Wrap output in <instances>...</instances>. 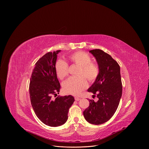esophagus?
Instances as JSON below:
<instances>
[{
  "mask_svg": "<svg viewBox=\"0 0 149 149\" xmlns=\"http://www.w3.org/2000/svg\"><path fill=\"white\" fill-rule=\"evenodd\" d=\"M81 100V98H78V97H75V101H79Z\"/></svg>",
  "mask_w": 149,
  "mask_h": 149,
  "instance_id": "obj_1",
  "label": "esophagus"
}]
</instances>
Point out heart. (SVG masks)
Listing matches in <instances>:
<instances>
[{"instance_id": "obj_1", "label": "heart", "mask_w": 149, "mask_h": 149, "mask_svg": "<svg viewBox=\"0 0 149 149\" xmlns=\"http://www.w3.org/2000/svg\"><path fill=\"white\" fill-rule=\"evenodd\" d=\"M68 60L72 63L79 67L77 77H71L63 83V90L65 92L74 95H78L87 86L85 78L90 81H94L98 77L100 72L98 66L91 62L90 56L87 53L78 51L68 57ZM55 70L58 77L62 79L68 75V64L62 60H58L55 64ZM83 76L82 77V76Z\"/></svg>"}]
</instances>
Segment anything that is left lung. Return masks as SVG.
<instances>
[{
  "label": "left lung",
  "mask_w": 149,
  "mask_h": 149,
  "mask_svg": "<svg viewBox=\"0 0 149 149\" xmlns=\"http://www.w3.org/2000/svg\"><path fill=\"white\" fill-rule=\"evenodd\" d=\"M90 52L97 60L100 72L88 91L97 94L98 100L96 102L90 100L89 107L83 114L88 123L99 125L109 120L118 108L122 95L120 68L117 61L103 51L96 49Z\"/></svg>",
  "instance_id": "obj_1"
}]
</instances>
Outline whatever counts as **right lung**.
Masks as SVG:
<instances>
[{
    "label": "right lung",
    "mask_w": 149,
    "mask_h": 149,
    "mask_svg": "<svg viewBox=\"0 0 149 149\" xmlns=\"http://www.w3.org/2000/svg\"><path fill=\"white\" fill-rule=\"evenodd\" d=\"M61 50L48 52L35 63L29 84L31 102L38 118L45 124L58 127L65 124L69 109L75 100L73 96L52 97L59 94L61 86L57 78L55 64Z\"/></svg>",
    "instance_id": "add662e5"
}]
</instances>
